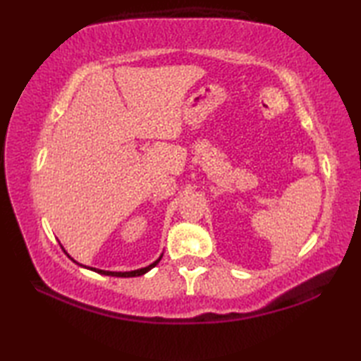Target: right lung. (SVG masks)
<instances>
[{
  "mask_svg": "<svg viewBox=\"0 0 361 361\" xmlns=\"http://www.w3.org/2000/svg\"><path fill=\"white\" fill-rule=\"evenodd\" d=\"M68 257H70V256H68ZM161 257H163V256H161ZM161 257H159L158 260H155V262H153V264H150L149 267L140 268V270H135V271H105V270H96V268H90V270H94V271H97V273L106 274V276H116V278H135V276H141V274H144V273H147L149 270H152V268L159 262ZM71 260H73V259H71ZM74 262H75V260H74Z\"/></svg>",
  "mask_w": 361,
  "mask_h": 361,
  "instance_id": "1",
  "label": "right lung"
}]
</instances>
